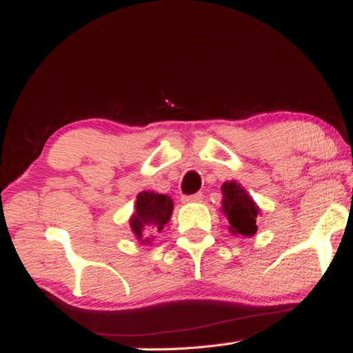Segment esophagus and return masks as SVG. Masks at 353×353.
<instances>
[{
    "label": "esophagus",
    "mask_w": 353,
    "mask_h": 353,
    "mask_svg": "<svg viewBox=\"0 0 353 353\" xmlns=\"http://www.w3.org/2000/svg\"><path fill=\"white\" fill-rule=\"evenodd\" d=\"M201 200H203V194L201 192H196V194H191V196L182 197L183 203H191V201H201Z\"/></svg>",
    "instance_id": "esophagus-1"
}]
</instances>
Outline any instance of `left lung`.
<instances>
[{"instance_id":"obj_1","label":"left lung","mask_w":353,"mask_h":353,"mask_svg":"<svg viewBox=\"0 0 353 353\" xmlns=\"http://www.w3.org/2000/svg\"><path fill=\"white\" fill-rule=\"evenodd\" d=\"M223 212L230 223L232 234L252 236L256 228V216L259 209L241 185L236 182H226L223 185Z\"/></svg>"}]
</instances>
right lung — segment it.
I'll return each instance as SVG.
<instances>
[{
    "mask_svg": "<svg viewBox=\"0 0 353 353\" xmlns=\"http://www.w3.org/2000/svg\"><path fill=\"white\" fill-rule=\"evenodd\" d=\"M172 212L171 197L156 192H141L137 200V212L132 216L130 226L133 234L142 241L148 232H159L170 220ZM148 241V239H144Z\"/></svg>",
    "mask_w": 353,
    "mask_h": 353,
    "instance_id": "add662e5",
    "label": "right lung"
}]
</instances>
